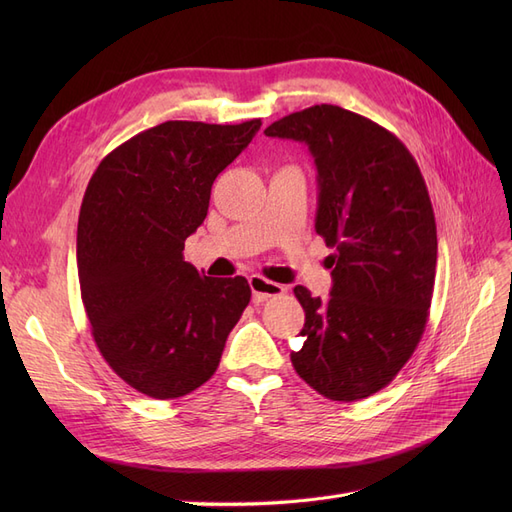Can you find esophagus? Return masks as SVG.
Wrapping results in <instances>:
<instances>
[{"label":"esophagus","instance_id":"1","mask_svg":"<svg viewBox=\"0 0 512 512\" xmlns=\"http://www.w3.org/2000/svg\"><path fill=\"white\" fill-rule=\"evenodd\" d=\"M250 288H252V294H254V301L256 303L267 301L269 297H277V294H282L286 290L282 284L269 282V280H265V277H260V275H252L250 277Z\"/></svg>","mask_w":512,"mask_h":512}]
</instances>
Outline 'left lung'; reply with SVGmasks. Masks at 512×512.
Segmentation results:
<instances>
[{
    "label": "left lung",
    "instance_id": "obj_1",
    "mask_svg": "<svg viewBox=\"0 0 512 512\" xmlns=\"http://www.w3.org/2000/svg\"><path fill=\"white\" fill-rule=\"evenodd\" d=\"M305 143L318 170L316 232L333 254L331 297L303 286L297 374L333 401L384 389L425 331L436 282V218L425 179L395 134L342 106L316 104L271 123Z\"/></svg>",
    "mask_w": 512,
    "mask_h": 512
}]
</instances>
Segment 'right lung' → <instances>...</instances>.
Wrapping results in <instances>:
<instances>
[{"instance_id":"1","label":"right lung","mask_w":512,"mask_h":512,"mask_svg":"<svg viewBox=\"0 0 512 512\" xmlns=\"http://www.w3.org/2000/svg\"><path fill=\"white\" fill-rule=\"evenodd\" d=\"M262 121H164L113 149L83 196L76 262L91 335L138 393L175 399L205 384L250 303L245 277H207L183 260L211 185Z\"/></svg>"}]
</instances>
